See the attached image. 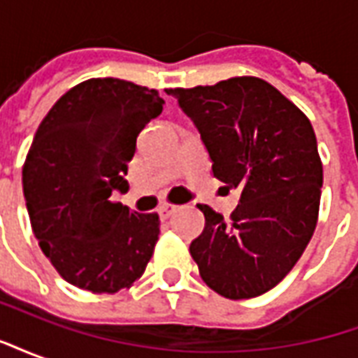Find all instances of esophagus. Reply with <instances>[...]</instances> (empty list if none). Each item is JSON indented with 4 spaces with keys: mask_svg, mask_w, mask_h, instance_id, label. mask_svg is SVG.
<instances>
[{
    "mask_svg": "<svg viewBox=\"0 0 358 358\" xmlns=\"http://www.w3.org/2000/svg\"><path fill=\"white\" fill-rule=\"evenodd\" d=\"M178 210V205H171V203H163L161 207H159V217L166 220L169 217H172L174 213Z\"/></svg>",
    "mask_w": 358,
    "mask_h": 358,
    "instance_id": "34e87169",
    "label": "esophagus"
}]
</instances>
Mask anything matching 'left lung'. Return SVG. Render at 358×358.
I'll return each mask as SVG.
<instances>
[{
	"label": "left lung",
	"mask_w": 358,
	"mask_h": 358,
	"mask_svg": "<svg viewBox=\"0 0 358 358\" xmlns=\"http://www.w3.org/2000/svg\"><path fill=\"white\" fill-rule=\"evenodd\" d=\"M166 94L201 134L215 178L241 189L230 222L199 205L205 228L189 253L203 282L228 299L263 295L295 266L316 228L322 163L315 130L255 76Z\"/></svg>",
	"instance_id": "8db88e82"
}]
</instances>
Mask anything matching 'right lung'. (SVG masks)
<instances>
[{
    "label": "right lung",
    "mask_w": 358,
    "mask_h": 358,
    "mask_svg": "<svg viewBox=\"0 0 358 358\" xmlns=\"http://www.w3.org/2000/svg\"><path fill=\"white\" fill-rule=\"evenodd\" d=\"M157 90L92 78L69 90L42 124L22 169L28 217L69 284L117 293L143 274L159 240V215L110 201L124 192L138 134L163 113Z\"/></svg>",
    "instance_id": "obj_1"
}]
</instances>
